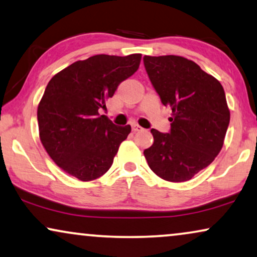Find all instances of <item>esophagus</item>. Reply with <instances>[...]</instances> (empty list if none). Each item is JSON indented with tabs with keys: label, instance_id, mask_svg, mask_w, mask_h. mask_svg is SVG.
Segmentation results:
<instances>
[{
	"label": "esophagus",
	"instance_id": "esophagus-1",
	"mask_svg": "<svg viewBox=\"0 0 257 257\" xmlns=\"http://www.w3.org/2000/svg\"><path fill=\"white\" fill-rule=\"evenodd\" d=\"M132 129H133V132H134V133H136V132H142V131H143L142 126H140L139 124H133V125H132Z\"/></svg>",
	"mask_w": 257,
	"mask_h": 257
}]
</instances>
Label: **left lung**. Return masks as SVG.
<instances>
[{
	"mask_svg": "<svg viewBox=\"0 0 257 257\" xmlns=\"http://www.w3.org/2000/svg\"><path fill=\"white\" fill-rule=\"evenodd\" d=\"M147 74L162 103L172 108V129H152L143 154L157 176L184 182L206 168L223 147L230 111L223 87L194 61L176 55L145 56Z\"/></svg>",
	"mask_w": 257,
	"mask_h": 257,
	"instance_id": "8db88e82",
	"label": "left lung"
}]
</instances>
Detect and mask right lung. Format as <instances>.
<instances>
[{"mask_svg":"<svg viewBox=\"0 0 257 257\" xmlns=\"http://www.w3.org/2000/svg\"><path fill=\"white\" fill-rule=\"evenodd\" d=\"M141 57L95 55L76 61L49 81L37 107L40 140L67 174L93 181L111 167L132 126L115 125L98 109H105L118 84L139 69Z\"/></svg>","mask_w":257,"mask_h":257,"instance_id":"obj_1","label":"right lung"}]
</instances>
